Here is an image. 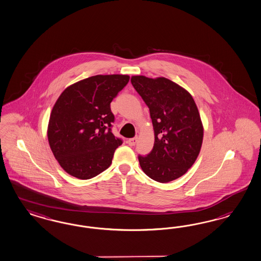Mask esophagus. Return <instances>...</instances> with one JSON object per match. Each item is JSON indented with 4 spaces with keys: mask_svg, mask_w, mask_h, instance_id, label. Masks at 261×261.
I'll list each match as a JSON object with an SVG mask.
<instances>
[{
    "mask_svg": "<svg viewBox=\"0 0 261 261\" xmlns=\"http://www.w3.org/2000/svg\"><path fill=\"white\" fill-rule=\"evenodd\" d=\"M137 142H138V137H135V138H131V139H129L127 143H128L129 145L133 146V145H135V144H137Z\"/></svg>",
    "mask_w": 261,
    "mask_h": 261,
    "instance_id": "obj_1",
    "label": "esophagus"
}]
</instances>
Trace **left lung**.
<instances>
[{
    "instance_id": "left-lung-1",
    "label": "left lung",
    "mask_w": 261,
    "mask_h": 261,
    "mask_svg": "<svg viewBox=\"0 0 261 261\" xmlns=\"http://www.w3.org/2000/svg\"><path fill=\"white\" fill-rule=\"evenodd\" d=\"M131 83L149 108L155 138L151 152L139 155L140 166L155 181L177 179L197 160L202 144L203 126L195 100L164 77L132 76Z\"/></svg>"
}]
</instances>
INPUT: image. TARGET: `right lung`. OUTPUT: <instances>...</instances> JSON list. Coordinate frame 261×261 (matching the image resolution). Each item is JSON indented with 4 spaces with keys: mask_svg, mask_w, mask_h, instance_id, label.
Returning a JSON list of instances; mask_svg holds the SVG:
<instances>
[{
    "mask_svg": "<svg viewBox=\"0 0 261 261\" xmlns=\"http://www.w3.org/2000/svg\"><path fill=\"white\" fill-rule=\"evenodd\" d=\"M128 75H96L63 90L52 109L47 136L55 158L64 171L90 179L107 170L122 141L112 133L111 102Z\"/></svg>",
    "mask_w": 261,
    "mask_h": 261,
    "instance_id": "add662e5",
    "label": "right lung"
}]
</instances>
